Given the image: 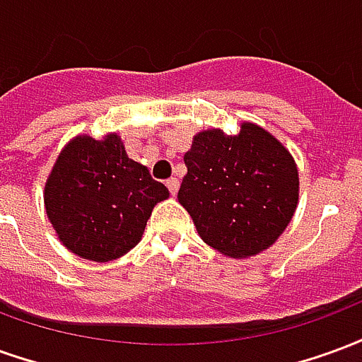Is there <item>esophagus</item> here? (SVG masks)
<instances>
[{
	"label": "esophagus",
	"mask_w": 362,
	"mask_h": 362,
	"mask_svg": "<svg viewBox=\"0 0 362 362\" xmlns=\"http://www.w3.org/2000/svg\"><path fill=\"white\" fill-rule=\"evenodd\" d=\"M178 186H180V182H178V178H168L166 180V188H168V192L173 194V196H176V192H178Z\"/></svg>",
	"instance_id": "esophagus-1"
}]
</instances>
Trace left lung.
Here are the masks:
<instances>
[{"instance_id":"8db88e82","label":"left lung","mask_w":362,"mask_h":362,"mask_svg":"<svg viewBox=\"0 0 362 362\" xmlns=\"http://www.w3.org/2000/svg\"><path fill=\"white\" fill-rule=\"evenodd\" d=\"M178 202L205 244L230 258L269 248L298 202L293 157L266 129L243 124L236 135L202 132L184 155Z\"/></svg>"}]
</instances>
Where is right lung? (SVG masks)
<instances>
[{"label":"right lung","instance_id":"add662e5","mask_svg":"<svg viewBox=\"0 0 362 362\" xmlns=\"http://www.w3.org/2000/svg\"><path fill=\"white\" fill-rule=\"evenodd\" d=\"M168 197L165 184L127 157L118 135L75 137L59 153L44 189L48 219L69 250L110 262L141 240L153 207Z\"/></svg>","mask_w":362,"mask_h":362}]
</instances>
